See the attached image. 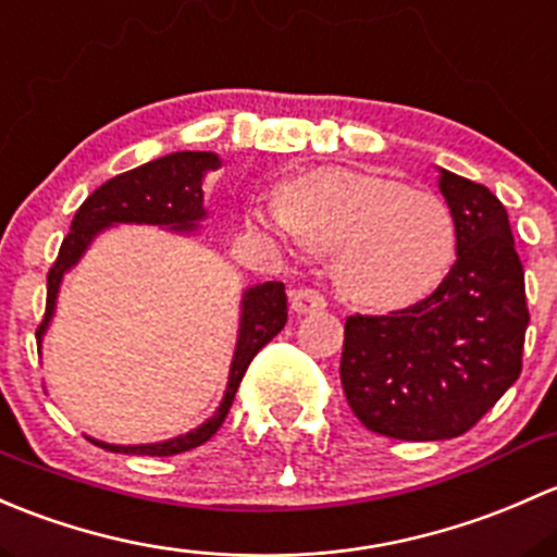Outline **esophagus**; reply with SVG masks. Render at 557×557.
Returning a JSON list of instances; mask_svg holds the SVG:
<instances>
[{"label":"esophagus","mask_w":557,"mask_h":557,"mask_svg":"<svg viewBox=\"0 0 557 557\" xmlns=\"http://www.w3.org/2000/svg\"><path fill=\"white\" fill-rule=\"evenodd\" d=\"M289 302L295 313H319L326 308V297L319 289H311V286H300V289L292 292Z\"/></svg>","instance_id":"1"}]
</instances>
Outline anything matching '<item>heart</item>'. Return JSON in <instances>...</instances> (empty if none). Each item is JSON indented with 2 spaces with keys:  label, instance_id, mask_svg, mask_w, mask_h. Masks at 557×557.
Wrapping results in <instances>:
<instances>
[{
  "label": "heart",
  "instance_id": "obj_1",
  "mask_svg": "<svg viewBox=\"0 0 557 557\" xmlns=\"http://www.w3.org/2000/svg\"><path fill=\"white\" fill-rule=\"evenodd\" d=\"M246 222L335 255L337 286L367 308L423 300L456 255V222L440 195L351 169L308 171L286 182L281 198L257 195Z\"/></svg>",
  "mask_w": 557,
  "mask_h": 557
}]
</instances>
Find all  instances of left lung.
<instances>
[{
  "mask_svg": "<svg viewBox=\"0 0 557 557\" xmlns=\"http://www.w3.org/2000/svg\"><path fill=\"white\" fill-rule=\"evenodd\" d=\"M456 262L416 306L346 319L341 383L370 432L423 443L469 432L523 370L525 276L507 209L488 187L440 171Z\"/></svg>",
  "mask_w": 557,
  "mask_h": 557,
  "instance_id": "left-lung-1",
  "label": "left lung"
}]
</instances>
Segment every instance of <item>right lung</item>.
Wrapping results in <instances>:
<instances>
[{
  "mask_svg": "<svg viewBox=\"0 0 557 557\" xmlns=\"http://www.w3.org/2000/svg\"><path fill=\"white\" fill-rule=\"evenodd\" d=\"M220 169V158L214 152H171L152 163L139 165L134 171L114 176L104 182L96 193L88 195L72 220V231L59 249V260L48 271V302H45V319L37 326V343H42L45 330L55 311V297L64 273L83 257L88 244L101 231L114 222H139V225H163L171 231L190 233L206 216L203 209V176L206 171ZM286 324V292L281 281H265L244 292L240 300V330L236 354H233L227 392L214 416L200 423L193 432L182 437L165 440L152 445H109L90 440L99 448L112 453H134V456H176L203 445L216 434L222 421L231 412L233 399L240 386L246 367L257 357L265 343L284 330Z\"/></svg>",
  "mask_w": 557,
  "mask_h": 557,
  "instance_id": "obj_1",
  "label": "right lung"
}]
</instances>
